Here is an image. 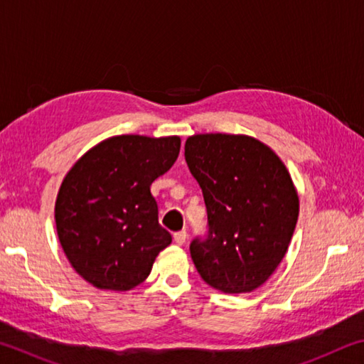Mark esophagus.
<instances>
[{
    "instance_id": "esophagus-1",
    "label": "esophagus",
    "mask_w": 364,
    "mask_h": 364,
    "mask_svg": "<svg viewBox=\"0 0 364 364\" xmlns=\"http://www.w3.org/2000/svg\"><path fill=\"white\" fill-rule=\"evenodd\" d=\"M186 237H188L186 231H178L173 234V239L178 245H183L184 242H186Z\"/></svg>"
}]
</instances>
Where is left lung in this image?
Returning a JSON list of instances; mask_svg holds the SVG:
<instances>
[{
	"label": "left lung",
	"mask_w": 364,
	"mask_h": 364,
	"mask_svg": "<svg viewBox=\"0 0 364 364\" xmlns=\"http://www.w3.org/2000/svg\"><path fill=\"white\" fill-rule=\"evenodd\" d=\"M184 157L207 207V236L189 245L200 278L225 294L255 291L284 258L297 225L299 194L286 165L245 134H194Z\"/></svg>",
	"instance_id": "1"
}]
</instances>
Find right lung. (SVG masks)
<instances>
[{"label": "right lung", "mask_w": 364, "mask_h": 364, "mask_svg": "<svg viewBox=\"0 0 364 364\" xmlns=\"http://www.w3.org/2000/svg\"><path fill=\"white\" fill-rule=\"evenodd\" d=\"M180 136L120 134L83 154L60 184L54 218L73 269L104 291H130L149 276L171 234L159 225L151 184L180 154Z\"/></svg>", "instance_id": "1"}]
</instances>
